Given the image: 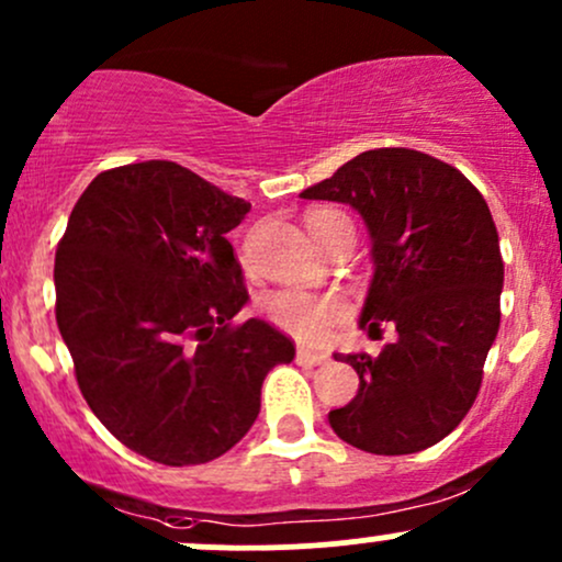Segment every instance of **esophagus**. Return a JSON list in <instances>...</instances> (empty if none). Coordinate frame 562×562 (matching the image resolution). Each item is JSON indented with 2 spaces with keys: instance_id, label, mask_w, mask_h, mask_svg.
<instances>
[{
  "instance_id": "esophagus-1",
  "label": "esophagus",
  "mask_w": 562,
  "mask_h": 562,
  "mask_svg": "<svg viewBox=\"0 0 562 562\" xmlns=\"http://www.w3.org/2000/svg\"><path fill=\"white\" fill-rule=\"evenodd\" d=\"M325 360H328V355H323V351H312L304 347H299V351H295V362H299V366H323Z\"/></svg>"
}]
</instances>
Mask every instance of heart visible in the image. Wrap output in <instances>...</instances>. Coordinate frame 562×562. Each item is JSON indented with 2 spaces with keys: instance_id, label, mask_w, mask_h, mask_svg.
<instances>
[{
  "instance_id": "heart-1",
  "label": "heart",
  "mask_w": 562,
  "mask_h": 562,
  "mask_svg": "<svg viewBox=\"0 0 562 562\" xmlns=\"http://www.w3.org/2000/svg\"><path fill=\"white\" fill-rule=\"evenodd\" d=\"M312 218H347L344 213L330 211V207H319L306 215V221ZM267 312L271 323L280 325L282 330L295 333V336L304 338H319L333 319L341 314V306L336 301L314 299L310 293L301 291H280L267 299Z\"/></svg>"
}]
</instances>
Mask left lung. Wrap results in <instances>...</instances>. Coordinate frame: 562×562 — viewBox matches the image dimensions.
Instances as JSON below:
<instances>
[{
	"mask_svg": "<svg viewBox=\"0 0 562 562\" xmlns=\"http://www.w3.org/2000/svg\"><path fill=\"white\" fill-rule=\"evenodd\" d=\"M301 196L366 221L373 277L360 328L397 333L379 357L333 355L360 375L355 400L328 413L333 431L379 456L435 446L470 413L502 319L504 261L483 194L429 154L373 149Z\"/></svg>",
	"mask_w": 562,
	"mask_h": 562,
	"instance_id": "1",
	"label": "left lung"
}]
</instances>
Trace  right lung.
<instances>
[{"label": "right lung", "mask_w": 562, "mask_h": 562, "mask_svg": "<svg viewBox=\"0 0 562 562\" xmlns=\"http://www.w3.org/2000/svg\"><path fill=\"white\" fill-rule=\"evenodd\" d=\"M250 202L176 162L92 178L55 252V319L90 411L122 446L168 467L237 446L261 386L295 347L248 304L226 239Z\"/></svg>", "instance_id": "obj_1"}]
</instances>
